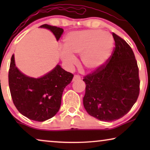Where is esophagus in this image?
Instances as JSON below:
<instances>
[{"instance_id": "esophagus-1", "label": "esophagus", "mask_w": 150, "mask_h": 150, "mask_svg": "<svg viewBox=\"0 0 150 150\" xmlns=\"http://www.w3.org/2000/svg\"><path fill=\"white\" fill-rule=\"evenodd\" d=\"M81 80V76L79 75H74V76L73 78L72 81H79Z\"/></svg>"}]
</instances>
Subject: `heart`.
Instances as JSON below:
<instances>
[{
	"label": "heart",
	"instance_id": "1",
	"mask_svg": "<svg viewBox=\"0 0 150 150\" xmlns=\"http://www.w3.org/2000/svg\"><path fill=\"white\" fill-rule=\"evenodd\" d=\"M114 40L108 33L100 29L69 32L65 37L64 48L59 56L67 69L76 63L74 55L81 54L82 64L88 71L98 70L111 54Z\"/></svg>",
	"mask_w": 150,
	"mask_h": 150
}]
</instances>
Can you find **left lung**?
<instances>
[{"instance_id":"obj_1","label":"left lung","mask_w":150,"mask_h":150,"mask_svg":"<svg viewBox=\"0 0 150 150\" xmlns=\"http://www.w3.org/2000/svg\"><path fill=\"white\" fill-rule=\"evenodd\" d=\"M115 48L103 66L85 76L83 105L90 115L103 122L128 113L139 95V68L132 48L112 33Z\"/></svg>"}]
</instances>
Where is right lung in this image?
Masks as SVG:
<instances>
[{
    "mask_svg": "<svg viewBox=\"0 0 150 150\" xmlns=\"http://www.w3.org/2000/svg\"><path fill=\"white\" fill-rule=\"evenodd\" d=\"M40 27L50 30L57 41L63 33V28L48 24ZM73 77L72 74L64 70L59 64L42 77H29L17 68L13 54L9 66V86L14 105L30 120L44 122L52 118L59 111L63 90Z\"/></svg>",
    "mask_w": 150,
    "mask_h": 150,
    "instance_id": "1",
    "label": "right lung"
}]
</instances>
